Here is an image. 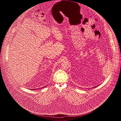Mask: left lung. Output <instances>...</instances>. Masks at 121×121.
<instances>
[{
	"instance_id": "obj_1",
	"label": "left lung",
	"mask_w": 121,
	"mask_h": 121,
	"mask_svg": "<svg viewBox=\"0 0 121 121\" xmlns=\"http://www.w3.org/2000/svg\"><path fill=\"white\" fill-rule=\"evenodd\" d=\"M95 87H96V86H95Z\"/></svg>"
}]
</instances>
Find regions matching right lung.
<instances>
[{
	"mask_svg": "<svg viewBox=\"0 0 121 121\" xmlns=\"http://www.w3.org/2000/svg\"><path fill=\"white\" fill-rule=\"evenodd\" d=\"M45 86H44V87H45ZM32 90H34V89H32ZM34 90H35V89H34Z\"/></svg>",
	"mask_w": 121,
	"mask_h": 121,
	"instance_id": "1",
	"label": "right lung"
}]
</instances>
